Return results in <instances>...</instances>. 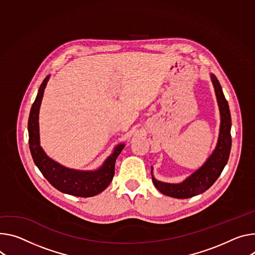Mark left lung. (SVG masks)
I'll return each instance as SVG.
<instances>
[{
  "instance_id": "left-lung-1",
  "label": "left lung",
  "mask_w": 255,
  "mask_h": 255,
  "mask_svg": "<svg viewBox=\"0 0 255 255\" xmlns=\"http://www.w3.org/2000/svg\"><path fill=\"white\" fill-rule=\"evenodd\" d=\"M211 78L215 87L221 114V125L217 146L210 157L206 159L205 163L181 183L171 184L156 180L152 175L151 168L153 185L159 192L165 195L184 199L203 193L217 181L228 163L231 145H232V138H231V125H232V123H231V114L228 102L223 94V89L218 78L214 74H211Z\"/></svg>"
}]
</instances>
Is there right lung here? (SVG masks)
<instances>
[{
	"instance_id": "obj_1",
	"label": "right lung",
	"mask_w": 255,
	"mask_h": 255,
	"mask_svg": "<svg viewBox=\"0 0 255 255\" xmlns=\"http://www.w3.org/2000/svg\"><path fill=\"white\" fill-rule=\"evenodd\" d=\"M50 79L44 78L39 86L34 103L32 104L28 119L29 148L34 164L53 186L59 191L79 197H90L103 192L113 180L115 163L124 148V144L115 147L114 152L105 160L101 168L96 171H79L66 168L49 157L39 143L38 114L43 97V91Z\"/></svg>"
}]
</instances>
